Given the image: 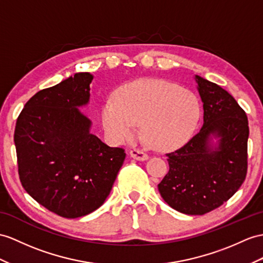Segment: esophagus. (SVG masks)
I'll use <instances>...</instances> for the list:
<instances>
[{
  "instance_id": "obj_1",
  "label": "esophagus",
  "mask_w": 263,
  "mask_h": 263,
  "mask_svg": "<svg viewBox=\"0 0 263 263\" xmlns=\"http://www.w3.org/2000/svg\"><path fill=\"white\" fill-rule=\"evenodd\" d=\"M130 157H133L134 159H137V161H146L148 158V155L146 153L139 151V149H132L129 152Z\"/></svg>"
}]
</instances>
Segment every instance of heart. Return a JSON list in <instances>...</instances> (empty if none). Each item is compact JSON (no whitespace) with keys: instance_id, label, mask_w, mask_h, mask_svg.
I'll list each match as a JSON object with an SVG mask.
<instances>
[{"instance_id":"b5f03b06","label":"heart","mask_w":263,"mask_h":263,"mask_svg":"<svg viewBox=\"0 0 263 263\" xmlns=\"http://www.w3.org/2000/svg\"><path fill=\"white\" fill-rule=\"evenodd\" d=\"M196 96L164 80H136L121 86L116 98H109L102 109L106 133L117 143L137 135L143 124L144 136L154 148L168 149L184 143L200 119Z\"/></svg>"}]
</instances>
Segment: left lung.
<instances>
[{
  "label": "left lung",
  "mask_w": 263,
  "mask_h": 263,
  "mask_svg": "<svg viewBox=\"0 0 263 263\" xmlns=\"http://www.w3.org/2000/svg\"><path fill=\"white\" fill-rule=\"evenodd\" d=\"M203 101V126L180 148L166 154L170 171L158 184L163 200L178 212H211L245 182L249 125L246 111L223 88L195 76ZM212 136L218 146L210 145Z\"/></svg>",
  "instance_id": "8db88e82"
}]
</instances>
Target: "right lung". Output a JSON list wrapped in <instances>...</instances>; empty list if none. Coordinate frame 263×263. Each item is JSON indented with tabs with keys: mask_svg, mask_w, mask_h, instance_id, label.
Wrapping results in <instances>:
<instances>
[{
	"mask_svg": "<svg viewBox=\"0 0 263 263\" xmlns=\"http://www.w3.org/2000/svg\"><path fill=\"white\" fill-rule=\"evenodd\" d=\"M92 79L79 72L36 92L18 115L14 130L23 189L68 219L104 204L126 157L125 149L89 133L91 121L78 110L88 104Z\"/></svg>",
	"mask_w": 263,
	"mask_h": 263,
	"instance_id": "right-lung-1",
	"label": "right lung"
}]
</instances>
